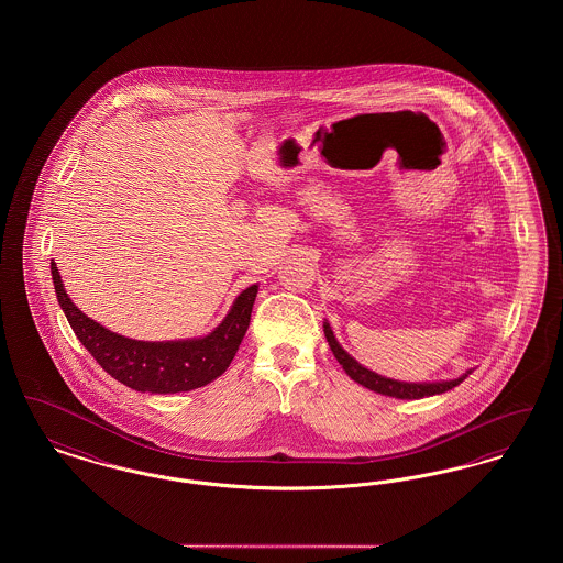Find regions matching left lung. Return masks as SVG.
<instances>
[{
	"label": "left lung",
	"mask_w": 563,
	"mask_h": 563,
	"mask_svg": "<svg viewBox=\"0 0 563 563\" xmlns=\"http://www.w3.org/2000/svg\"><path fill=\"white\" fill-rule=\"evenodd\" d=\"M322 331L324 338L329 342V349L335 354L338 363L344 367V372L352 377L356 384L374 390L377 395L384 397H393V399H424L432 395H441L452 390L460 382L466 379V375L471 374V369L466 374L457 375L454 379H441V382H401V379H393V377H384V375L375 374L372 369L363 367L354 356H350L346 350L340 346V342L333 335V329L329 327V322H322Z\"/></svg>",
	"instance_id": "1"
}]
</instances>
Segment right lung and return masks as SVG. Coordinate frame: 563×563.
Masks as SVG:
<instances>
[{"label": "right lung", "mask_w": 563, "mask_h": 563, "mask_svg": "<svg viewBox=\"0 0 563 563\" xmlns=\"http://www.w3.org/2000/svg\"><path fill=\"white\" fill-rule=\"evenodd\" d=\"M51 272L58 306L63 308L81 346L95 356V361L113 379L139 393L152 395L196 390L223 374L230 367L249 329L251 310L260 289V285L246 287L234 299L223 321L202 338L143 342L113 333L86 317L65 291L54 262H51Z\"/></svg>", "instance_id": "obj_1"}]
</instances>
